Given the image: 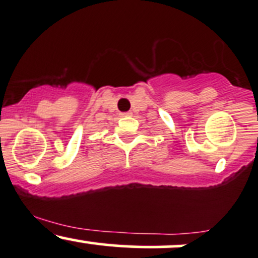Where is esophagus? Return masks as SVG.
<instances>
[{
	"label": "esophagus",
	"instance_id": "34e87169",
	"mask_svg": "<svg viewBox=\"0 0 258 258\" xmlns=\"http://www.w3.org/2000/svg\"><path fill=\"white\" fill-rule=\"evenodd\" d=\"M120 116L122 117H128V116H132V112H122V113H120Z\"/></svg>",
	"mask_w": 258,
	"mask_h": 258
}]
</instances>
